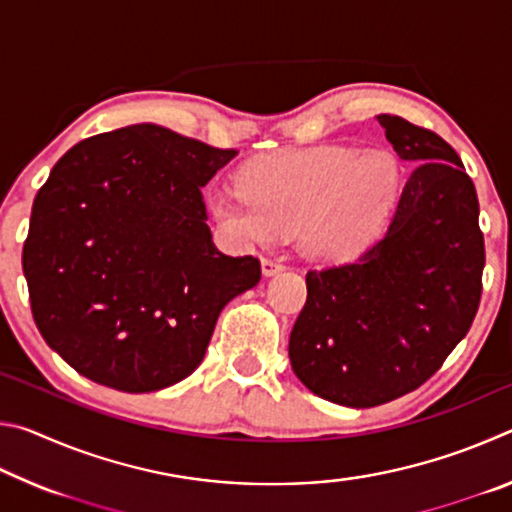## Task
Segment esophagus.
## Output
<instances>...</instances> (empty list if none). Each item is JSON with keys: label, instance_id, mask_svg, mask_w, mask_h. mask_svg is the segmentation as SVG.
<instances>
[{"label": "esophagus", "instance_id": "34e87169", "mask_svg": "<svg viewBox=\"0 0 512 512\" xmlns=\"http://www.w3.org/2000/svg\"><path fill=\"white\" fill-rule=\"evenodd\" d=\"M282 268H284V264L277 262V259H271V257H264V259H262V273H264L266 277L280 273Z\"/></svg>", "mask_w": 512, "mask_h": 512}]
</instances>
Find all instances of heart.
I'll return each instance as SVG.
<instances>
[{"mask_svg": "<svg viewBox=\"0 0 512 512\" xmlns=\"http://www.w3.org/2000/svg\"><path fill=\"white\" fill-rule=\"evenodd\" d=\"M237 192L210 198L214 221L241 244L296 232L307 255L341 262L363 253L391 216L400 164L386 151L320 144L248 160Z\"/></svg>", "mask_w": 512, "mask_h": 512, "instance_id": "1", "label": "heart"}]
</instances>
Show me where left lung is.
<instances>
[{
	"label": "left lung",
	"instance_id": "8db88e82",
	"mask_svg": "<svg viewBox=\"0 0 512 512\" xmlns=\"http://www.w3.org/2000/svg\"><path fill=\"white\" fill-rule=\"evenodd\" d=\"M386 140L418 164L384 237L354 262L307 273L289 359L311 393L370 409L420 388L470 332L483 291L479 198L438 133L379 115Z\"/></svg>",
	"mask_w": 512,
	"mask_h": 512
}]
</instances>
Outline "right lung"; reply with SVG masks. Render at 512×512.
Wrapping results in <instances>:
<instances>
[{
  "label": "right lung",
  "mask_w": 512,
  "mask_h": 512,
  "mask_svg": "<svg viewBox=\"0 0 512 512\" xmlns=\"http://www.w3.org/2000/svg\"><path fill=\"white\" fill-rule=\"evenodd\" d=\"M155 124L72 146L33 201L22 268L42 339L124 393L178 384L201 366L216 318L253 289V255L219 253L201 187L232 158Z\"/></svg>",
  "instance_id": "add662e5"
}]
</instances>
